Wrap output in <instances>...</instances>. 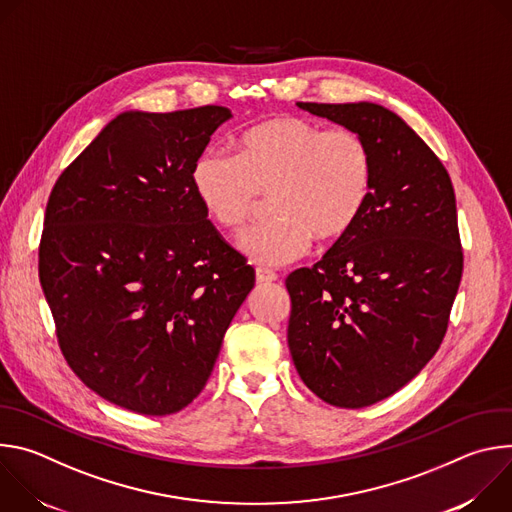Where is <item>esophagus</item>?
<instances>
[{
	"mask_svg": "<svg viewBox=\"0 0 512 512\" xmlns=\"http://www.w3.org/2000/svg\"><path fill=\"white\" fill-rule=\"evenodd\" d=\"M255 277H257V283H271V281L277 279V273L267 269V267H257Z\"/></svg>",
	"mask_w": 512,
	"mask_h": 512,
	"instance_id": "obj_1",
	"label": "esophagus"
}]
</instances>
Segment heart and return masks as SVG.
Here are the masks:
<instances>
[{
  "label": "heart",
  "mask_w": 512,
  "mask_h": 512,
  "mask_svg": "<svg viewBox=\"0 0 512 512\" xmlns=\"http://www.w3.org/2000/svg\"><path fill=\"white\" fill-rule=\"evenodd\" d=\"M192 188L227 231H241L269 196L271 218L241 237L239 249L253 263L277 267L302 257L312 237L336 241L356 225L371 198L373 156L348 127L273 117L241 135L237 156L204 152Z\"/></svg>",
  "instance_id": "1"
}]
</instances>
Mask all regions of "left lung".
Returning a JSON list of instances; mask_svg holds the SVG:
<instances>
[{
    "label": "left lung",
    "mask_w": 512,
    "mask_h": 512,
    "mask_svg": "<svg viewBox=\"0 0 512 512\" xmlns=\"http://www.w3.org/2000/svg\"><path fill=\"white\" fill-rule=\"evenodd\" d=\"M362 135L373 188L356 225L289 273L287 344L306 387L360 409L405 387L440 348L462 279L456 194L444 164L377 103H298Z\"/></svg>",
    "instance_id": "obj_1"
}]
</instances>
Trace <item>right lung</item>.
I'll list each match as a JSON object with an SVG mask.
<instances>
[{
    "label": "right lung",
    "mask_w": 512,
    "mask_h": 512,
    "mask_svg": "<svg viewBox=\"0 0 512 512\" xmlns=\"http://www.w3.org/2000/svg\"><path fill=\"white\" fill-rule=\"evenodd\" d=\"M231 117L216 105L119 113L50 192L38 269L60 350L123 409L192 403L255 285L192 188L194 162Z\"/></svg>",
    "instance_id": "obj_1"
}]
</instances>
